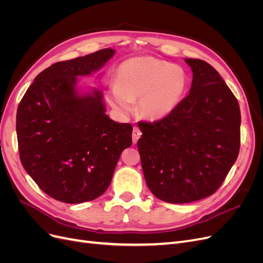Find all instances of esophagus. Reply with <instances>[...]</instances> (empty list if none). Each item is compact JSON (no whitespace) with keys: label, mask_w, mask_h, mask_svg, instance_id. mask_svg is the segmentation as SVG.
Masks as SVG:
<instances>
[{"label":"esophagus","mask_w":263,"mask_h":263,"mask_svg":"<svg viewBox=\"0 0 263 263\" xmlns=\"http://www.w3.org/2000/svg\"><path fill=\"white\" fill-rule=\"evenodd\" d=\"M140 136H141L140 129L138 128L137 126H135L134 129H133V142H134V144H136V142L138 141V139L140 138Z\"/></svg>","instance_id":"1"}]
</instances>
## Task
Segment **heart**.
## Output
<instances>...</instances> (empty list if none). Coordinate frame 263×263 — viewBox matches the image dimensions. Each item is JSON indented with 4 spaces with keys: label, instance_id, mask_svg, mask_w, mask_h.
Here are the masks:
<instances>
[{
    "label": "heart",
    "instance_id": "heart-1",
    "mask_svg": "<svg viewBox=\"0 0 263 263\" xmlns=\"http://www.w3.org/2000/svg\"><path fill=\"white\" fill-rule=\"evenodd\" d=\"M116 85H110L107 100L119 112H128L137 102L142 118L158 121L173 112L187 86L182 67L154 57H137L124 61L116 70Z\"/></svg>",
    "mask_w": 263,
    "mask_h": 263
}]
</instances>
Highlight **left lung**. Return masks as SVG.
Here are the masks:
<instances>
[{
	"mask_svg": "<svg viewBox=\"0 0 263 263\" xmlns=\"http://www.w3.org/2000/svg\"><path fill=\"white\" fill-rule=\"evenodd\" d=\"M193 80L189 95L168 116L139 122L137 142L149 190L159 200L183 204L214 194L240 148V108L210 63L185 59Z\"/></svg>",
	"mask_w": 263,
	"mask_h": 263,
	"instance_id": "left-lung-1",
	"label": "left lung"
}]
</instances>
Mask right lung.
Instances as JSON below:
<instances>
[{
    "mask_svg": "<svg viewBox=\"0 0 263 263\" xmlns=\"http://www.w3.org/2000/svg\"><path fill=\"white\" fill-rule=\"evenodd\" d=\"M106 48L42 71L17 108L21 162L36 184L69 204L95 200L107 190L133 126L105 114L102 93L79 95L77 77L98 71L113 57Z\"/></svg>",
    "mask_w": 263,
    "mask_h": 263,
    "instance_id": "add662e5",
    "label": "right lung"
}]
</instances>
